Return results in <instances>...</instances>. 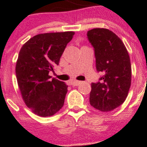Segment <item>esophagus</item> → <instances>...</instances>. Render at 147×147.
<instances>
[{
	"mask_svg": "<svg viewBox=\"0 0 147 147\" xmlns=\"http://www.w3.org/2000/svg\"><path fill=\"white\" fill-rule=\"evenodd\" d=\"M82 82L81 81H71V84L73 85V86H78V85L80 84H81Z\"/></svg>",
	"mask_w": 147,
	"mask_h": 147,
	"instance_id": "esophagus-1",
	"label": "esophagus"
}]
</instances>
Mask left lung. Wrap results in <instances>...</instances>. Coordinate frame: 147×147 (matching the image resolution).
Returning <instances> with one entry per match:
<instances>
[{
    "mask_svg": "<svg viewBox=\"0 0 147 147\" xmlns=\"http://www.w3.org/2000/svg\"><path fill=\"white\" fill-rule=\"evenodd\" d=\"M87 38L94 48L96 66L103 76L91 84L90 103L96 109L108 112L125 102L131 81L129 53L122 40L105 28L87 31Z\"/></svg>",
    "mask_w": 147,
    "mask_h": 147,
    "instance_id": "left-lung-1",
    "label": "left lung"
}]
</instances>
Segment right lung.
I'll use <instances>...</instances> for the list:
<instances>
[{"mask_svg":"<svg viewBox=\"0 0 147 147\" xmlns=\"http://www.w3.org/2000/svg\"><path fill=\"white\" fill-rule=\"evenodd\" d=\"M75 32L36 35L22 47L16 66L18 87L24 103L42 117L59 111L64 104L68 86L49 75L58 65Z\"/></svg>","mask_w":147,"mask_h":147,"instance_id":"add662e5","label":"right lung"}]
</instances>
